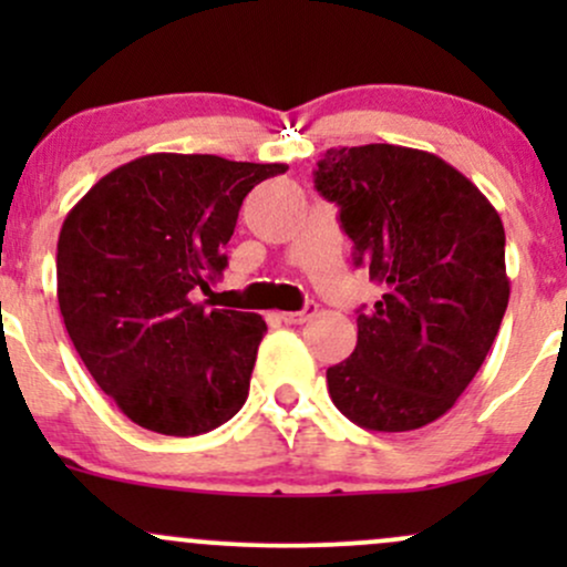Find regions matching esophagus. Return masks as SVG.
<instances>
[{"label":"esophagus","mask_w":567,"mask_h":567,"mask_svg":"<svg viewBox=\"0 0 567 567\" xmlns=\"http://www.w3.org/2000/svg\"><path fill=\"white\" fill-rule=\"evenodd\" d=\"M315 311H317V306L309 303L303 311H279V320H282L285 324H303L311 315H315Z\"/></svg>","instance_id":"obj_1"}]
</instances>
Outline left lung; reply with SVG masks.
<instances>
[{
  "label": "left lung",
  "mask_w": 567,
  "mask_h": 567,
  "mask_svg": "<svg viewBox=\"0 0 567 567\" xmlns=\"http://www.w3.org/2000/svg\"><path fill=\"white\" fill-rule=\"evenodd\" d=\"M315 186L383 288L349 360L328 368L330 400L370 432L432 424L477 375L509 303L496 207L445 159L392 143L328 148Z\"/></svg>",
  "instance_id": "obj_1"
}]
</instances>
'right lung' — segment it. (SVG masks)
I'll list each match as a JSON object with an SVG mask.
<instances>
[{
    "label": "right lung",
    "mask_w": 567,
    "mask_h": 567,
    "mask_svg": "<svg viewBox=\"0 0 567 567\" xmlns=\"http://www.w3.org/2000/svg\"><path fill=\"white\" fill-rule=\"evenodd\" d=\"M288 165L146 154L103 175L58 237V306L97 386L133 424L194 437L245 405L261 315L207 309L243 199Z\"/></svg>",
    "instance_id": "add662e5"
}]
</instances>
